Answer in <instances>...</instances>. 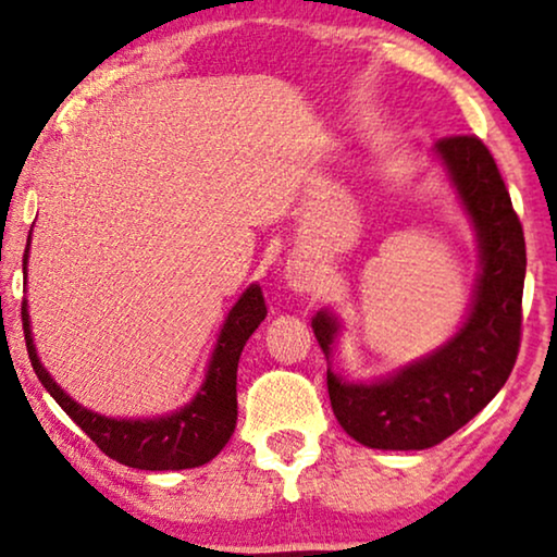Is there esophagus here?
<instances>
[{
	"instance_id": "34e87169",
	"label": "esophagus",
	"mask_w": 557,
	"mask_h": 557,
	"mask_svg": "<svg viewBox=\"0 0 557 557\" xmlns=\"http://www.w3.org/2000/svg\"><path fill=\"white\" fill-rule=\"evenodd\" d=\"M286 284L292 292H312L317 284V271L305 261H292L286 269Z\"/></svg>"
}]
</instances>
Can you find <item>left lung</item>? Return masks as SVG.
Segmentation results:
<instances>
[{
  "label": "left lung",
  "instance_id": "1",
  "mask_svg": "<svg viewBox=\"0 0 557 557\" xmlns=\"http://www.w3.org/2000/svg\"><path fill=\"white\" fill-rule=\"evenodd\" d=\"M432 156L471 222L479 250L471 307L455 335L394 373L350 381L330 363L341 322L330 309L312 317L330 363L332 411L356 443L375 450H424L443 443L499 394L519 352L527 252L502 173L473 135L437 140Z\"/></svg>",
  "mask_w": 557,
  "mask_h": 557
}]
</instances>
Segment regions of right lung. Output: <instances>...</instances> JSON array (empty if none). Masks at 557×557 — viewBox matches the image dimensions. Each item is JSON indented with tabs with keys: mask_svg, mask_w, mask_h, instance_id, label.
Masks as SVG:
<instances>
[{
	"mask_svg": "<svg viewBox=\"0 0 557 557\" xmlns=\"http://www.w3.org/2000/svg\"><path fill=\"white\" fill-rule=\"evenodd\" d=\"M27 258H30V237H27L23 256L25 281ZM263 320L265 301L261 286L250 284L227 312L212 358H209L205 381L191 396V401H186L182 409L171 411V414L150 417V420L148 417L146 420H120V417H104L82 407L55 384L35 350L27 299L23 301L27 356H30L40 384L61 404L71 420L99 445V450L122 466L137 468V471H184V468L205 466L227 445L237 422V363H240L245 343Z\"/></svg>",
	"mask_w": 557,
	"mask_h": 557,
	"instance_id": "1",
	"label": "right lung"
}]
</instances>
